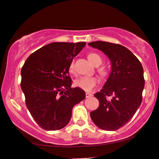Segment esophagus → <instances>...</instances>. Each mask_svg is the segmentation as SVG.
I'll return each mask as SVG.
<instances>
[{
	"mask_svg": "<svg viewBox=\"0 0 159 159\" xmlns=\"http://www.w3.org/2000/svg\"><path fill=\"white\" fill-rule=\"evenodd\" d=\"M85 96H86L87 98H89V97H91L92 96H93V94L90 93H85Z\"/></svg>",
	"mask_w": 159,
	"mask_h": 159,
	"instance_id": "1",
	"label": "esophagus"
}]
</instances>
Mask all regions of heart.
<instances>
[{
  "label": "heart",
  "instance_id": "b5f03b06",
  "mask_svg": "<svg viewBox=\"0 0 159 159\" xmlns=\"http://www.w3.org/2000/svg\"><path fill=\"white\" fill-rule=\"evenodd\" d=\"M88 58L89 61L93 64V66H98L102 63V58L98 54L90 53L88 55ZM75 70V61L72 60L71 62L70 65H69V71H74ZM99 73L102 75H106L107 71L104 67H101L98 69ZM99 79L96 77H89V76H82L81 78H78L75 81V85L78 88H81V90H84V91H91L93 90L98 85Z\"/></svg>",
  "mask_w": 159,
  "mask_h": 159
}]
</instances>
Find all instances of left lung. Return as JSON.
Wrapping results in <instances>:
<instances>
[{
  "label": "left lung",
  "mask_w": 159,
  "mask_h": 159,
  "mask_svg": "<svg viewBox=\"0 0 159 159\" xmlns=\"http://www.w3.org/2000/svg\"><path fill=\"white\" fill-rule=\"evenodd\" d=\"M88 45L102 50L111 63L107 81L94 94L99 106L90 112V118L102 130H116L131 119L142 102L143 69L138 59L122 45L101 41Z\"/></svg>",
  "instance_id": "1"
}]
</instances>
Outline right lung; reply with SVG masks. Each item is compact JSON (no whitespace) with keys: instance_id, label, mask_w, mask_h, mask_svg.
Wrapping results in <instances>:
<instances>
[{"instance_id":"right-lung-1","label":"right lung","mask_w":159,"mask_h":159,"mask_svg":"<svg viewBox=\"0 0 159 159\" xmlns=\"http://www.w3.org/2000/svg\"><path fill=\"white\" fill-rule=\"evenodd\" d=\"M85 42H54L31 53L21 69V88L29 112L41 128L60 130L71 119L73 106L85 98L71 88L69 65Z\"/></svg>"}]
</instances>
